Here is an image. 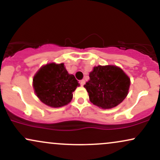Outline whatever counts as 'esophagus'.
<instances>
[{
    "label": "esophagus",
    "instance_id": "esophagus-1",
    "mask_svg": "<svg viewBox=\"0 0 160 160\" xmlns=\"http://www.w3.org/2000/svg\"><path fill=\"white\" fill-rule=\"evenodd\" d=\"M80 85H81V86H83L84 84H85V80H80Z\"/></svg>",
    "mask_w": 160,
    "mask_h": 160
}]
</instances>
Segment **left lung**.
<instances>
[{"label":"left lung","mask_w":160,"mask_h":160,"mask_svg":"<svg viewBox=\"0 0 160 160\" xmlns=\"http://www.w3.org/2000/svg\"><path fill=\"white\" fill-rule=\"evenodd\" d=\"M89 80L84 85L89 100L95 105L110 109L126 98L130 79L122 69L114 65L95 67L89 74Z\"/></svg>","instance_id":"1"}]
</instances>
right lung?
Returning <instances> with one entry per match:
<instances>
[{
  "mask_svg": "<svg viewBox=\"0 0 160 160\" xmlns=\"http://www.w3.org/2000/svg\"><path fill=\"white\" fill-rule=\"evenodd\" d=\"M80 86L73 74H69L64 64L50 63L37 72L33 86L37 96L43 103L59 108L69 103L72 92Z\"/></svg>",
  "mask_w": 160,
  "mask_h": 160,
  "instance_id": "right-lung-1",
  "label": "right lung"
}]
</instances>
